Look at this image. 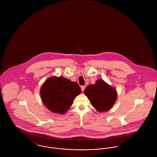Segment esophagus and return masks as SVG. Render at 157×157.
Here are the masks:
<instances>
[{
  "instance_id": "esophagus-1",
  "label": "esophagus",
  "mask_w": 157,
  "mask_h": 157,
  "mask_svg": "<svg viewBox=\"0 0 157 157\" xmlns=\"http://www.w3.org/2000/svg\"><path fill=\"white\" fill-rule=\"evenodd\" d=\"M81 90H82V91H83L85 89V85H82L81 86Z\"/></svg>"
}]
</instances>
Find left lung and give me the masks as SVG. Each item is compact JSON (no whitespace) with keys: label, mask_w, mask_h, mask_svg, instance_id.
Wrapping results in <instances>:
<instances>
[{"label":"left lung","mask_w":157,"mask_h":157,"mask_svg":"<svg viewBox=\"0 0 157 157\" xmlns=\"http://www.w3.org/2000/svg\"><path fill=\"white\" fill-rule=\"evenodd\" d=\"M84 94L98 112L109 111L117 99V90L102 79L88 85L84 90Z\"/></svg>","instance_id":"left-lung-1"}]
</instances>
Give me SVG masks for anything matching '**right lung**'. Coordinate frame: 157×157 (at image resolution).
<instances>
[{
	"label": "right lung",
	"instance_id": "1",
	"mask_svg": "<svg viewBox=\"0 0 157 157\" xmlns=\"http://www.w3.org/2000/svg\"><path fill=\"white\" fill-rule=\"evenodd\" d=\"M81 90L79 85L63 77L52 76L42 85L40 94L45 106L51 112L64 114Z\"/></svg>",
	"mask_w": 157,
	"mask_h": 157
}]
</instances>
